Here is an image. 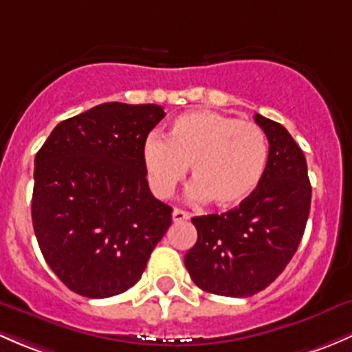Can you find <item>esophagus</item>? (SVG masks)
<instances>
[{
    "instance_id": "1",
    "label": "esophagus",
    "mask_w": 352,
    "mask_h": 352,
    "mask_svg": "<svg viewBox=\"0 0 352 352\" xmlns=\"http://www.w3.org/2000/svg\"><path fill=\"white\" fill-rule=\"evenodd\" d=\"M173 220H175L176 223L186 222V220H190V213L184 212V210L175 208V212H173Z\"/></svg>"
}]
</instances>
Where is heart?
I'll return each instance as SVG.
<instances>
[{"label": "heart", "instance_id": "b5f03b06", "mask_svg": "<svg viewBox=\"0 0 352 352\" xmlns=\"http://www.w3.org/2000/svg\"><path fill=\"white\" fill-rule=\"evenodd\" d=\"M264 132L252 122L201 110L173 122L164 140L151 137L142 159L147 179L159 198H169L190 168L191 197L219 208L248 200L263 179L267 166Z\"/></svg>", "mask_w": 352, "mask_h": 352}]
</instances>
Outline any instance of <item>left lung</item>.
<instances>
[{
	"label": "left lung",
	"instance_id": "obj_1",
	"mask_svg": "<svg viewBox=\"0 0 352 352\" xmlns=\"http://www.w3.org/2000/svg\"><path fill=\"white\" fill-rule=\"evenodd\" d=\"M270 157L254 193L226 213L191 219L197 244L184 256L203 292L244 298L270 286L292 261L305 232L311 186L307 159L281 123L256 113Z\"/></svg>",
	"mask_w": 352,
	"mask_h": 352
}]
</instances>
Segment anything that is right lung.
<instances>
[{
  "label": "right lung",
  "instance_id": "add662e5",
  "mask_svg": "<svg viewBox=\"0 0 352 352\" xmlns=\"http://www.w3.org/2000/svg\"><path fill=\"white\" fill-rule=\"evenodd\" d=\"M159 104L103 103L60 122L35 155L32 222L43 259L88 298L142 276L173 208L151 193L142 149Z\"/></svg>",
  "mask_w": 352,
  "mask_h": 352
}]
</instances>
